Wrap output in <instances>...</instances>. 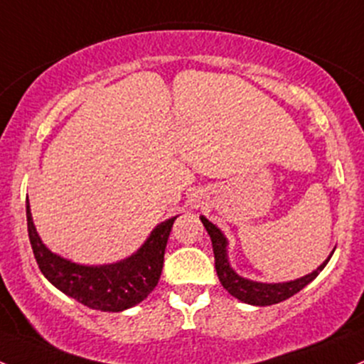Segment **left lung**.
Listing matches in <instances>:
<instances>
[{"mask_svg":"<svg viewBox=\"0 0 364 364\" xmlns=\"http://www.w3.org/2000/svg\"><path fill=\"white\" fill-rule=\"evenodd\" d=\"M201 223H203L205 230L208 231L210 240H212L213 247V257H215V269L217 277H219L220 284H223L224 289L228 291L231 296L240 299L242 303L254 306H268L275 305V303L284 301V299L291 298L296 293L303 289L305 286H309L314 279L324 269V266L328 264V261L331 259V254L328 256V259L324 261L321 266H317L312 273L309 275H303L299 279L287 280V282H257V280H250L247 277L238 275L233 268H231L230 259H228V238L224 237L223 231L215 226L213 223H210L207 217L200 215Z\"/></svg>","mask_w":364,"mask_h":364,"instance_id":"8db88e82","label":"left lung"}]
</instances>
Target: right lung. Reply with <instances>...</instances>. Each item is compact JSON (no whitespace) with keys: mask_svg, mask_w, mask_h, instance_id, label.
<instances>
[{"mask_svg":"<svg viewBox=\"0 0 364 364\" xmlns=\"http://www.w3.org/2000/svg\"><path fill=\"white\" fill-rule=\"evenodd\" d=\"M28 233L33 254L43 277L61 293L101 312H122L144 301L159 282L168 237L178 215L157 224L140 249L117 263L80 264L52 252L33 223L26 205Z\"/></svg>","mask_w":364,"mask_h":364,"instance_id":"1","label":"right lung"}]
</instances>
